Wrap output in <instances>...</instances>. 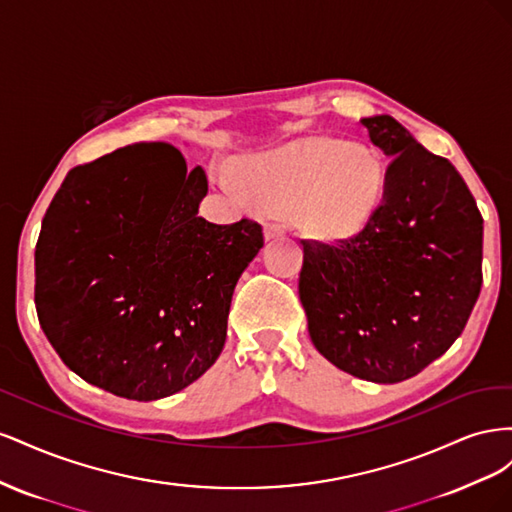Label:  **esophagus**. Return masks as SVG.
Listing matches in <instances>:
<instances>
[{
  "label": "esophagus",
  "mask_w": 512,
  "mask_h": 512,
  "mask_svg": "<svg viewBox=\"0 0 512 512\" xmlns=\"http://www.w3.org/2000/svg\"><path fill=\"white\" fill-rule=\"evenodd\" d=\"M284 235V228L277 224V222H267L265 224V239L267 241H271V239H277V237H282Z\"/></svg>",
  "instance_id": "esophagus-1"
}]
</instances>
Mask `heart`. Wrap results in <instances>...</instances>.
<instances>
[{"label":"heart","mask_w":512,"mask_h":512,"mask_svg":"<svg viewBox=\"0 0 512 512\" xmlns=\"http://www.w3.org/2000/svg\"><path fill=\"white\" fill-rule=\"evenodd\" d=\"M224 190L243 203L290 213L307 235L348 241L382 207L386 170L374 151L337 138L309 136L245 160L222 175Z\"/></svg>","instance_id":"heart-1"}]
</instances>
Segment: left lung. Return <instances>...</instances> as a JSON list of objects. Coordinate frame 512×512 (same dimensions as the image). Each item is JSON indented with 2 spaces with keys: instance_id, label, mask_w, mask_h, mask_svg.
<instances>
[{
  "instance_id": "obj_1",
  "label": "left lung",
  "mask_w": 512,
  "mask_h": 512,
  "mask_svg": "<svg viewBox=\"0 0 512 512\" xmlns=\"http://www.w3.org/2000/svg\"><path fill=\"white\" fill-rule=\"evenodd\" d=\"M386 158L371 224L303 243L299 297L316 350L346 374L395 384L461 335L483 284V215L466 181L389 115L361 119Z\"/></svg>"
}]
</instances>
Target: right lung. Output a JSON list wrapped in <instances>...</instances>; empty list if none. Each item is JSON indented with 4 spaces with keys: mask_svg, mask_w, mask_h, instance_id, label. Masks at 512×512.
Instances as JSON below:
<instances>
[{
    "mask_svg": "<svg viewBox=\"0 0 512 512\" xmlns=\"http://www.w3.org/2000/svg\"><path fill=\"white\" fill-rule=\"evenodd\" d=\"M207 175L168 143L72 168L36 243V312L76 376L153 401L198 380L226 342L232 292L265 245L243 218H198Z\"/></svg>",
    "mask_w": 512,
    "mask_h": 512,
    "instance_id": "obj_1",
    "label": "right lung"
}]
</instances>
